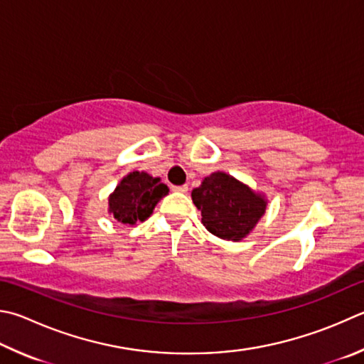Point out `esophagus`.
<instances>
[{
  "mask_svg": "<svg viewBox=\"0 0 364 364\" xmlns=\"http://www.w3.org/2000/svg\"><path fill=\"white\" fill-rule=\"evenodd\" d=\"M171 189H173V191H176V193H188V184H183V186H171Z\"/></svg>",
  "mask_w": 364,
  "mask_h": 364,
  "instance_id": "obj_1",
  "label": "esophagus"
}]
</instances>
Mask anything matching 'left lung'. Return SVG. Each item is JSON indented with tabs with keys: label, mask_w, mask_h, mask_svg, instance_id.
I'll return each instance as SVG.
<instances>
[{
	"label": "left lung",
	"mask_w": 364,
	"mask_h": 364,
	"mask_svg": "<svg viewBox=\"0 0 364 364\" xmlns=\"http://www.w3.org/2000/svg\"><path fill=\"white\" fill-rule=\"evenodd\" d=\"M191 197L208 232L232 242L245 239L267 207L266 197L224 171L205 178Z\"/></svg>",
	"instance_id": "8db88e82"
}]
</instances>
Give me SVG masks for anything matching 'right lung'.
Segmentation results:
<instances>
[{"label":"right lung","instance_id":"obj_1","mask_svg":"<svg viewBox=\"0 0 364 364\" xmlns=\"http://www.w3.org/2000/svg\"><path fill=\"white\" fill-rule=\"evenodd\" d=\"M168 194L167 184L146 171H130L109 196L108 211L122 224H135L148 220L154 207Z\"/></svg>","mask_w":364,"mask_h":364}]
</instances>
